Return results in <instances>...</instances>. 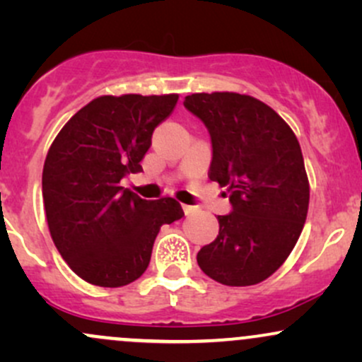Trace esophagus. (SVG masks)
<instances>
[{
    "instance_id": "34e87169",
    "label": "esophagus",
    "mask_w": 362,
    "mask_h": 362,
    "mask_svg": "<svg viewBox=\"0 0 362 362\" xmlns=\"http://www.w3.org/2000/svg\"><path fill=\"white\" fill-rule=\"evenodd\" d=\"M182 209H184V214L185 216H190L195 213V206H187V204H182Z\"/></svg>"
}]
</instances>
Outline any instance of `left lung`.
Wrapping results in <instances>:
<instances>
[{
    "label": "left lung",
    "mask_w": 362,
    "mask_h": 362,
    "mask_svg": "<svg viewBox=\"0 0 362 362\" xmlns=\"http://www.w3.org/2000/svg\"><path fill=\"white\" fill-rule=\"evenodd\" d=\"M185 109L211 134L209 178L226 187L231 213L197 253L206 276L224 286H253L284 264L308 214L303 153L284 119L250 95L192 93Z\"/></svg>",
    "instance_id": "obj_1"
}]
</instances>
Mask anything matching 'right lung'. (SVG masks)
Segmentation results:
<instances>
[{"label":"right lung","instance_id":"1","mask_svg":"<svg viewBox=\"0 0 362 362\" xmlns=\"http://www.w3.org/2000/svg\"><path fill=\"white\" fill-rule=\"evenodd\" d=\"M178 95H103L78 110L45 156L42 197L52 242L90 284L120 288L143 276L163 224L184 216L175 199H141L120 187L141 172L158 124Z\"/></svg>","mask_w":362,"mask_h":362}]
</instances>
